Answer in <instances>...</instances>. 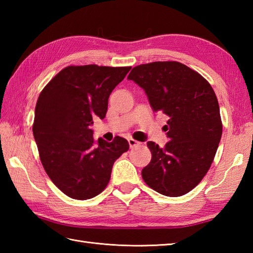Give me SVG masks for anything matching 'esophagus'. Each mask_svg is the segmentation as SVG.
<instances>
[{
	"mask_svg": "<svg viewBox=\"0 0 253 253\" xmlns=\"http://www.w3.org/2000/svg\"><path fill=\"white\" fill-rule=\"evenodd\" d=\"M128 143H129V147L130 148H133V147H136V146H138L139 143L140 142H138V141H136L135 139H132V138H129L128 139Z\"/></svg>",
	"mask_w": 253,
	"mask_h": 253,
	"instance_id": "1",
	"label": "esophagus"
}]
</instances>
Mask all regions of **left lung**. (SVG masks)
Here are the masks:
<instances>
[{"label":"left lung","instance_id":"1","mask_svg":"<svg viewBox=\"0 0 253 253\" xmlns=\"http://www.w3.org/2000/svg\"><path fill=\"white\" fill-rule=\"evenodd\" d=\"M128 79L144 90L154 112L169 116L165 126L169 141L164 148L148 141L152 159L142 178L161 195H186L208 173L221 140L215 92L200 74L178 62L142 64Z\"/></svg>","mask_w":253,"mask_h":253}]
</instances>
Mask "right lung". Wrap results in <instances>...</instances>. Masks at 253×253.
I'll return each mask as SVG.
<instances>
[{
  "label": "right lung",
  "mask_w": 253,
  "mask_h": 253,
  "mask_svg": "<svg viewBox=\"0 0 253 253\" xmlns=\"http://www.w3.org/2000/svg\"><path fill=\"white\" fill-rule=\"evenodd\" d=\"M131 67L62 69L37 101L32 126L41 163L58 189L87 200L105 189L113 164L129 149L126 139L94 141L92 118L103 120L112 91Z\"/></svg>",
  "instance_id": "add662e5"
}]
</instances>
